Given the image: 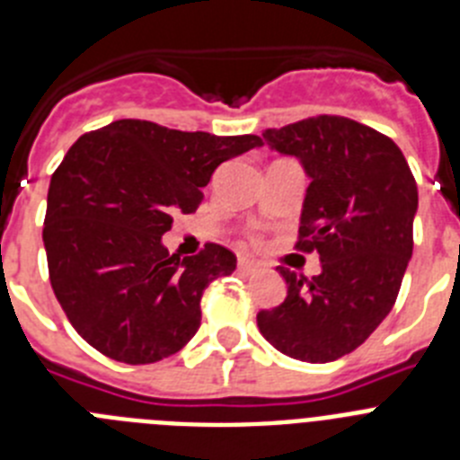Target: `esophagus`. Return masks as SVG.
Masks as SVG:
<instances>
[{
	"mask_svg": "<svg viewBox=\"0 0 460 460\" xmlns=\"http://www.w3.org/2000/svg\"><path fill=\"white\" fill-rule=\"evenodd\" d=\"M260 265L255 262V260L251 258H239V271H243V274H253V271H258Z\"/></svg>",
	"mask_w": 460,
	"mask_h": 460,
	"instance_id": "obj_1",
	"label": "esophagus"
}]
</instances>
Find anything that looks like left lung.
<instances>
[{"instance_id": "1", "label": "left lung", "mask_w": 460, "mask_h": 460, "mask_svg": "<svg viewBox=\"0 0 460 460\" xmlns=\"http://www.w3.org/2000/svg\"><path fill=\"white\" fill-rule=\"evenodd\" d=\"M262 137L311 180L296 249L318 251L323 271L304 283L276 267L288 295L258 313L260 334L292 359L327 364L359 348L392 311L412 258L417 184L396 142L348 117H311Z\"/></svg>"}]
</instances>
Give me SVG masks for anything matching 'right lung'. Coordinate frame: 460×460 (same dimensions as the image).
I'll use <instances>...</instances> for the list:
<instances>
[{"instance_id":"obj_1","label":"right lung","mask_w":460,"mask_h":460,"mask_svg":"<svg viewBox=\"0 0 460 460\" xmlns=\"http://www.w3.org/2000/svg\"><path fill=\"white\" fill-rule=\"evenodd\" d=\"M260 145L119 119L68 149L48 189L43 243L57 302L92 348L136 367L193 339L202 292L237 258L218 243L170 255L164 234L174 214L198 209L223 161Z\"/></svg>"}]
</instances>
